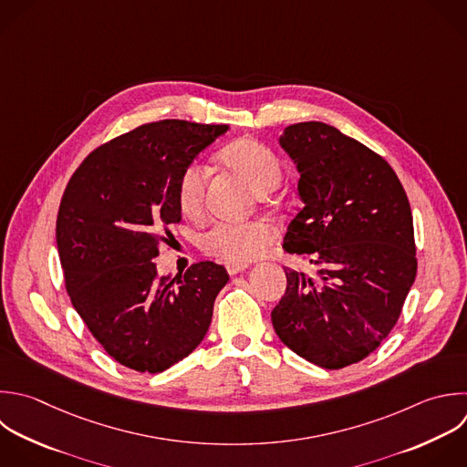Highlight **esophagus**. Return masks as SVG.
I'll list each match as a JSON object with an SVG mask.
<instances>
[{
	"instance_id": "obj_1",
	"label": "esophagus",
	"mask_w": 467,
	"mask_h": 467,
	"mask_svg": "<svg viewBox=\"0 0 467 467\" xmlns=\"http://www.w3.org/2000/svg\"><path fill=\"white\" fill-rule=\"evenodd\" d=\"M248 266L246 265H239V263H226V270L230 275H237L241 272H244Z\"/></svg>"
}]
</instances>
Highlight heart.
<instances>
[{
    "instance_id": "heart-1",
    "label": "heart",
    "mask_w": 467,
    "mask_h": 467,
    "mask_svg": "<svg viewBox=\"0 0 467 467\" xmlns=\"http://www.w3.org/2000/svg\"><path fill=\"white\" fill-rule=\"evenodd\" d=\"M221 159L237 171L254 193L274 190L281 182L277 157L261 142L243 139L230 144ZM206 170L199 161L190 162L177 181V202L182 213L197 215L204 206ZM270 241V230L261 223H215L199 239L204 252L228 263L255 259Z\"/></svg>"
}]
</instances>
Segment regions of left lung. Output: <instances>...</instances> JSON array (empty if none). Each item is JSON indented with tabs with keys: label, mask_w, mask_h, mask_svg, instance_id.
<instances>
[{
	"label": "left lung",
	"mask_w": 467,
	"mask_h": 467,
	"mask_svg": "<svg viewBox=\"0 0 467 467\" xmlns=\"http://www.w3.org/2000/svg\"><path fill=\"white\" fill-rule=\"evenodd\" d=\"M279 146L297 168L303 202L283 248L319 274L285 268L286 292L272 325L297 356L343 368L389 336L414 283L410 206L392 168L334 126H288Z\"/></svg>",
	"instance_id": "obj_1"
}]
</instances>
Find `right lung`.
I'll return each mask as SVG.
<instances>
[{"label":"right lung","mask_w":467,"mask_h":467,"mask_svg":"<svg viewBox=\"0 0 467 467\" xmlns=\"http://www.w3.org/2000/svg\"><path fill=\"white\" fill-rule=\"evenodd\" d=\"M230 126L161 120L95 150L71 177L57 244L73 306L119 363L162 372L204 339L230 275L202 261L159 275L166 226L181 221L177 181ZM170 235V234H168Z\"/></svg>","instance_id":"right-lung-1"}]
</instances>
